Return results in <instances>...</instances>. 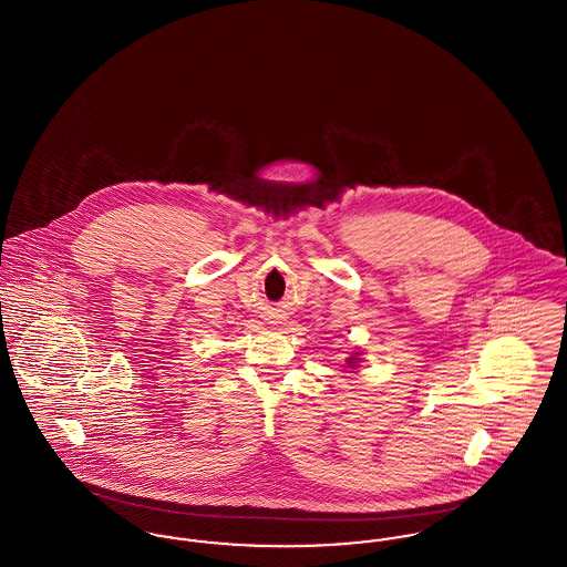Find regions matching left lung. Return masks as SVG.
<instances>
[{
	"mask_svg": "<svg viewBox=\"0 0 567 567\" xmlns=\"http://www.w3.org/2000/svg\"><path fill=\"white\" fill-rule=\"evenodd\" d=\"M351 363H354V359H352V357H351Z\"/></svg>",
	"mask_w": 567,
	"mask_h": 567,
	"instance_id": "1",
	"label": "left lung"
}]
</instances>
